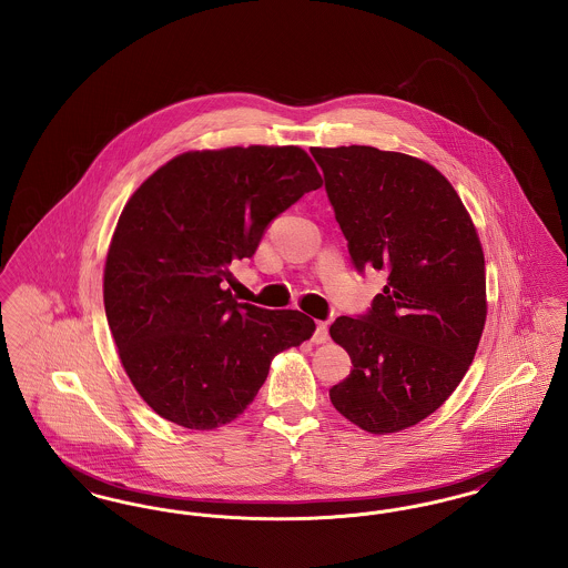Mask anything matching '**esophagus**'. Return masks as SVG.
I'll return each instance as SVG.
<instances>
[{
  "label": "esophagus",
  "instance_id": "esophagus-1",
  "mask_svg": "<svg viewBox=\"0 0 568 568\" xmlns=\"http://www.w3.org/2000/svg\"><path fill=\"white\" fill-rule=\"evenodd\" d=\"M327 338H329V334H327V322H317V329H315L313 343H315V345H324Z\"/></svg>",
  "mask_w": 568,
  "mask_h": 568
}]
</instances>
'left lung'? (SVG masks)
I'll use <instances>...</instances> for the list:
<instances>
[{
    "label": "left lung",
    "mask_w": 568,
    "mask_h": 568,
    "mask_svg": "<svg viewBox=\"0 0 568 568\" xmlns=\"http://www.w3.org/2000/svg\"><path fill=\"white\" fill-rule=\"evenodd\" d=\"M311 153L355 268L387 272L368 315L329 325L353 364L329 400L366 433H400L433 415L475 359L487 317L481 241L430 163L357 144Z\"/></svg>",
    "instance_id": "left-lung-1"
}]
</instances>
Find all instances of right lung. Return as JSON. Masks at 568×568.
Here are the masks:
<instances>
[{"mask_svg":"<svg viewBox=\"0 0 568 568\" xmlns=\"http://www.w3.org/2000/svg\"><path fill=\"white\" fill-rule=\"evenodd\" d=\"M322 174L300 146L187 151L128 200L104 266V308L119 359L160 417L215 430L253 403L272 359L315 322L239 302L232 262L251 257L272 219Z\"/></svg>","mask_w":568,"mask_h":568,"instance_id":"right-lung-1","label":"right lung"}]
</instances>
